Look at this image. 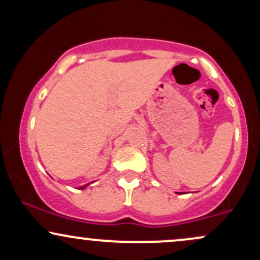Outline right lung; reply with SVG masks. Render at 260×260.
I'll return each mask as SVG.
<instances>
[{
	"instance_id": "1",
	"label": "right lung",
	"mask_w": 260,
	"mask_h": 260,
	"mask_svg": "<svg viewBox=\"0 0 260 260\" xmlns=\"http://www.w3.org/2000/svg\"><path fill=\"white\" fill-rule=\"evenodd\" d=\"M89 184H90V183H86V184H84V186H80V187H79V189H85V188L88 187Z\"/></svg>"
}]
</instances>
